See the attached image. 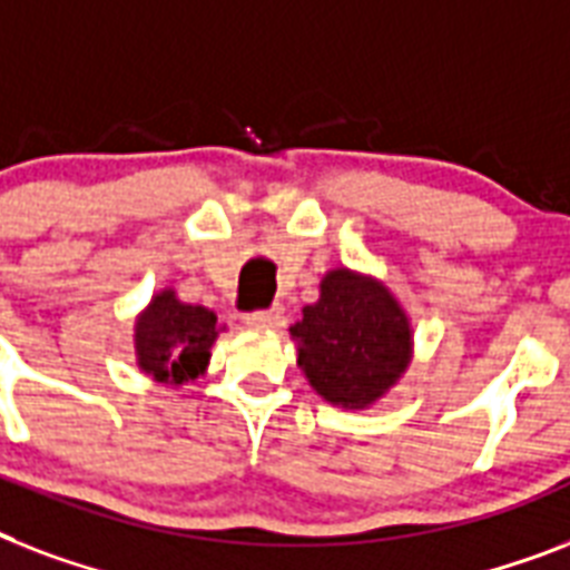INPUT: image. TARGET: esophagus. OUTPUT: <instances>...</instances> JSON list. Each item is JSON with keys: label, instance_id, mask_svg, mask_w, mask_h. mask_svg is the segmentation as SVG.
I'll list each match as a JSON object with an SVG mask.
<instances>
[{"label": "esophagus", "instance_id": "esophagus-1", "mask_svg": "<svg viewBox=\"0 0 570 570\" xmlns=\"http://www.w3.org/2000/svg\"><path fill=\"white\" fill-rule=\"evenodd\" d=\"M281 320H284V307L281 304H275V307H263V311H248L245 316H242V322L248 325V328H277L281 325Z\"/></svg>", "mask_w": 570, "mask_h": 570}]
</instances>
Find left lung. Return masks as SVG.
Segmentation results:
<instances>
[{
  "mask_svg": "<svg viewBox=\"0 0 570 570\" xmlns=\"http://www.w3.org/2000/svg\"><path fill=\"white\" fill-rule=\"evenodd\" d=\"M289 334L313 390L334 405L364 407L405 370L411 331L393 295L346 268L322 281V295L307 304Z\"/></svg>",
  "mask_w": 570,
  "mask_h": 570,
  "instance_id": "8db88e82",
  "label": "left lung"
}]
</instances>
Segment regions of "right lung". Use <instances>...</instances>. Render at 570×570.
<instances>
[{"instance_id": "add662e5", "label": "right lung", "mask_w": 570, "mask_h": 570, "mask_svg": "<svg viewBox=\"0 0 570 570\" xmlns=\"http://www.w3.org/2000/svg\"><path fill=\"white\" fill-rule=\"evenodd\" d=\"M215 313L183 304L174 293L156 295L136 325L138 366L165 384H183L204 373L215 340Z\"/></svg>"}]
</instances>
